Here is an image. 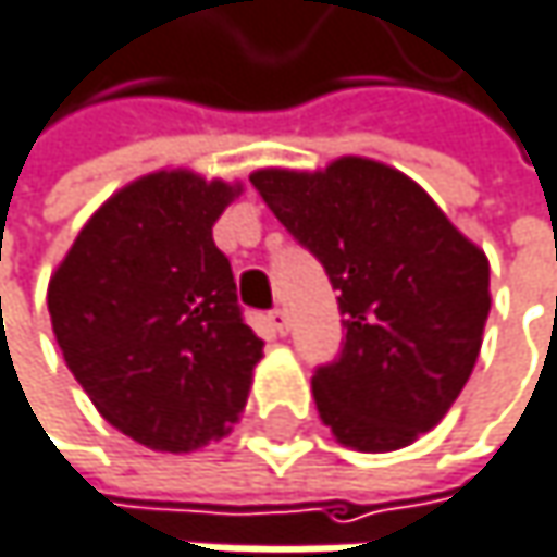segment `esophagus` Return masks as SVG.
I'll use <instances>...</instances> for the list:
<instances>
[{"instance_id": "1", "label": "esophagus", "mask_w": 557, "mask_h": 557, "mask_svg": "<svg viewBox=\"0 0 557 557\" xmlns=\"http://www.w3.org/2000/svg\"><path fill=\"white\" fill-rule=\"evenodd\" d=\"M267 320H270L273 333H281V336H287V330H290V317H287L284 310H270V313H267Z\"/></svg>"}]
</instances>
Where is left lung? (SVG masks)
<instances>
[{"instance_id": "1", "label": "left lung", "mask_w": 557, "mask_h": 557, "mask_svg": "<svg viewBox=\"0 0 557 557\" xmlns=\"http://www.w3.org/2000/svg\"><path fill=\"white\" fill-rule=\"evenodd\" d=\"M253 188L339 290L346 343L313 375L333 437L359 454L414 444L463 392L490 317V260L405 172L366 156L257 169Z\"/></svg>"}]
</instances>
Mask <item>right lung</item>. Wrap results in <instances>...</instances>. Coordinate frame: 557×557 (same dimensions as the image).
Instances as JSON below:
<instances>
[{
    "label": "right lung",
    "mask_w": 557,
    "mask_h": 557,
    "mask_svg": "<svg viewBox=\"0 0 557 557\" xmlns=\"http://www.w3.org/2000/svg\"><path fill=\"white\" fill-rule=\"evenodd\" d=\"M240 182L156 169L116 188L48 281L61 356L107 424L162 454L231 431L263 343L211 227Z\"/></svg>",
    "instance_id": "add662e5"
}]
</instances>
